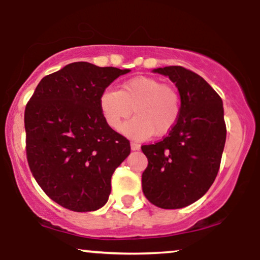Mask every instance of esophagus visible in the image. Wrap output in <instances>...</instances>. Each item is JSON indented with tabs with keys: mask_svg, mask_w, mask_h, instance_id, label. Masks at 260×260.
<instances>
[{
	"mask_svg": "<svg viewBox=\"0 0 260 260\" xmlns=\"http://www.w3.org/2000/svg\"><path fill=\"white\" fill-rule=\"evenodd\" d=\"M139 148H140V145L138 144V143H134V142L131 143V149H132V150H138Z\"/></svg>",
	"mask_w": 260,
	"mask_h": 260,
	"instance_id": "esophagus-1",
	"label": "esophagus"
}]
</instances>
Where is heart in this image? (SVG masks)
<instances>
[{
	"mask_svg": "<svg viewBox=\"0 0 260 260\" xmlns=\"http://www.w3.org/2000/svg\"><path fill=\"white\" fill-rule=\"evenodd\" d=\"M100 112L106 124L118 129L133 112L136 117L121 128L122 133L137 139L155 134H168L177 123L181 113L180 95L176 89L151 77H134L121 85L120 90H105L99 100Z\"/></svg>",
	"mask_w": 260,
	"mask_h": 260,
	"instance_id": "b5f03b06",
	"label": "heart"
}]
</instances>
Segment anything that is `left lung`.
Here are the masks:
<instances>
[{"mask_svg": "<svg viewBox=\"0 0 260 260\" xmlns=\"http://www.w3.org/2000/svg\"><path fill=\"white\" fill-rule=\"evenodd\" d=\"M177 86L181 113L168 136L143 145L148 168L143 192L162 209H180L201 199L219 171L226 140L222 100L201 76L181 66L155 68Z\"/></svg>", "mask_w": 260, "mask_h": 260, "instance_id": "8db88e82", "label": "left lung"}]
</instances>
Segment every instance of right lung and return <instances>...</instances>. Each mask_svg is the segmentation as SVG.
<instances>
[{
	"instance_id": "obj_1",
	"label": "right lung",
	"mask_w": 260,
	"mask_h": 260,
	"mask_svg": "<svg viewBox=\"0 0 260 260\" xmlns=\"http://www.w3.org/2000/svg\"><path fill=\"white\" fill-rule=\"evenodd\" d=\"M131 70L74 62L40 80L26 104V159L53 202L73 211L106 204L113 171L131 153L128 139L110 128L99 100Z\"/></svg>"
}]
</instances>
